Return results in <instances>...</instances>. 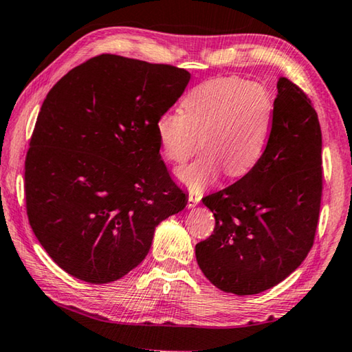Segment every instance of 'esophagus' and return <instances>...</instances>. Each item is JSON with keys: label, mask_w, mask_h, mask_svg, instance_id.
Segmentation results:
<instances>
[{"label": "esophagus", "mask_w": 352, "mask_h": 352, "mask_svg": "<svg viewBox=\"0 0 352 352\" xmlns=\"http://www.w3.org/2000/svg\"><path fill=\"white\" fill-rule=\"evenodd\" d=\"M201 200V195L200 194H194V192H189L188 195V208H195Z\"/></svg>", "instance_id": "34e87169"}]
</instances>
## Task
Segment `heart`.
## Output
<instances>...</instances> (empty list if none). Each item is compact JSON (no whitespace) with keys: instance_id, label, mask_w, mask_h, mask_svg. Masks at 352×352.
<instances>
[{"instance_id":"obj_1","label":"heart","mask_w":352,"mask_h":352,"mask_svg":"<svg viewBox=\"0 0 352 352\" xmlns=\"http://www.w3.org/2000/svg\"><path fill=\"white\" fill-rule=\"evenodd\" d=\"M273 100L264 85L241 79H212L194 87L180 111H166L155 130L160 147L172 163H183L205 147L190 164L175 170L177 180L200 194L225 170L241 177L259 162L269 141Z\"/></svg>"}]
</instances>
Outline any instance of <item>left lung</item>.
Masks as SVG:
<instances>
[{
    "label": "left lung",
    "mask_w": 352,
    "mask_h": 352,
    "mask_svg": "<svg viewBox=\"0 0 352 352\" xmlns=\"http://www.w3.org/2000/svg\"><path fill=\"white\" fill-rule=\"evenodd\" d=\"M265 151L241 180L201 200L214 233L195 245L204 275L236 295L261 294L295 272L314 245L323 170L317 111L279 77Z\"/></svg>",
    "instance_id": "8db88e82"
}]
</instances>
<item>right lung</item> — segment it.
<instances>
[{"instance_id":"right-lung-1","label":"right lung","mask_w":352,"mask_h":352,"mask_svg":"<svg viewBox=\"0 0 352 352\" xmlns=\"http://www.w3.org/2000/svg\"><path fill=\"white\" fill-rule=\"evenodd\" d=\"M189 80L170 65L102 54L47 93L26 155V210L41 247L71 276L107 284L127 275L158 223L184 210L155 124Z\"/></svg>"}]
</instances>
